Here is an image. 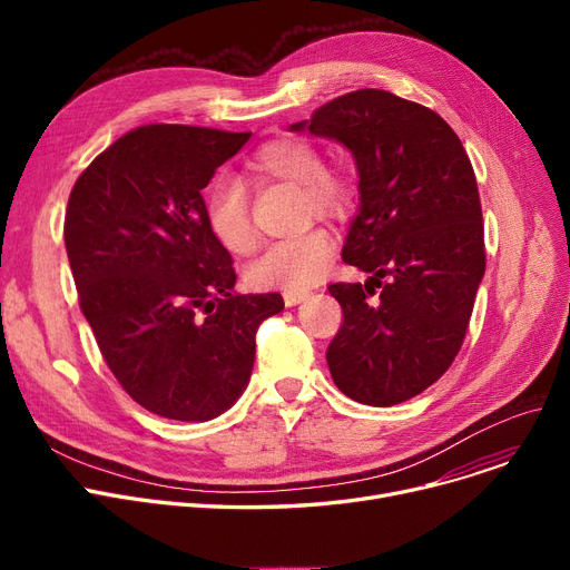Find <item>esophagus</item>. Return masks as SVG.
Here are the masks:
<instances>
[{
    "instance_id": "1",
    "label": "esophagus",
    "mask_w": 570,
    "mask_h": 570,
    "mask_svg": "<svg viewBox=\"0 0 570 570\" xmlns=\"http://www.w3.org/2000/svg\"><path fill=\"white\" fill-rule=\"evenodd\" d=\"M309 295H312V291H309V288H301V291H286V293H284V303H286V307H295V305L305 303Z\"/></svg>"
}]
</instances>
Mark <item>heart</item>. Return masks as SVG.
<instances>
[{"label":"heart","mask_w":570,"mask_h":570,"mask_svg":"<svg viewBox=\"0 0 570 570\" xmlns=\"http://www.w3.org/2000/svg\"><path fill=\"white\" fill-rule=\"evenodd\" d=\"M245 173L254 185L277 183L303 189L307 207L316 217H342L351 205V185L327 170L321 149L301 136L275 138L261 145L247 159ZM205 224L228 254L245 256L256 245L247 191L233 179H217L205 191ZM331 256V235L314 228L301 237L269 245L249 265L247 279L256 288L297 291L316 284L325 275Z\"/></svg>","instance_id":"obj_1"}]
</instances>
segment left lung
I'll return each instance as SVG.
<instances>
[{
    "label": "left lung",
    "mask_w": 570,
    "mask_h": 570,
    "mask_svg": "<svg viewBox=\"0 0 570 570\" xmlns=\"http://www.w3.org/2000/svg\"><path fill=\"white\" fill-rule=\"evenodd\" d=\"M305 129L351 149L361 207L342 258L372 275L327 286L344 312L327 367L355 402H406L453 365L485 275L471 161L443 117L385 89H355L291 125Z\"/></svg>",
    "instance_id": "1"
}]
</instances>
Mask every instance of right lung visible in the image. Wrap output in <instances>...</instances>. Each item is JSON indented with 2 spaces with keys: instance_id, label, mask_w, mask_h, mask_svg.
<instances>
[{
  "instance_id": "add662e5",
  "label": "right lung",
  "mask_w": 570,
  "mask_h": 570,
  "mask_svg": "<svg viewBox=\"0 0 570 570\" xmlns=\"http://www.w3.org/2000/svg\"><path fill=\"white\" fill-rule=\"evenodd\" d=\"M247 134L147 125L117 138L69 196L65 243L106 365L142 409L213 421L249 383L256 331L279 293H235L203 189Z\"/></svg>"
}]
</instances>
